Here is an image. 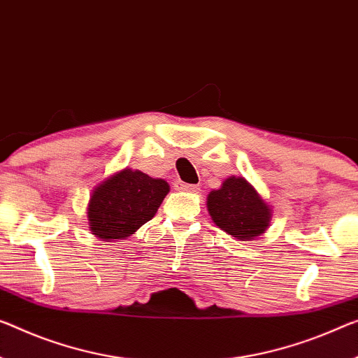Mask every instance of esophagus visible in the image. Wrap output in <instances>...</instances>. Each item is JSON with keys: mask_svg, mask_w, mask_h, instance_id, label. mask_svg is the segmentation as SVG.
Segmentation results:
<instances>
[{"mask_svg": "<svg viewBox=\"0 0 358 358\" xmlns=\"http://www.w3.org/2000/svg\"><path fill=\"white\" fill-rule=\"evenodd\" d=\"M176 189L184 190V192H194V194H198V192H200V187L198 185L187 184V182H182V180H178V182H176Z\"/></svg>", "mask_w": 358, "mask_h": 358, "instance_id": "1", "label": "esophagus"}]
</instances>
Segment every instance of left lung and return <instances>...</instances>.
Returning a JSON list of instances; mask_svg holds the SVG:
<instances>
[{"label":"left lung","mask_w":358,"mask_h":358,"mask_svg":"<svg viewBox=\"0 0 358 358\" xmlns=\"http://www.w3.org/2000/svg\"><path fill=\"white\" fill-rule=\"evenodd\" d=\"M210 216L229 235L241 241L255 240L266 232L272 210L245 178L230 176L221 189L211 190L206 201Z\"/></svg>","instance_id":"left-lung-1"}]
</instances>
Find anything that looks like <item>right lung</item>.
<instances>
[{"label": "right lung", "mask_w": 358, "mask_h": 358, "mask_svg": "<svg viewBox=\"0 0 358 358\" xmlns=\"http://www.w3.org/2000/svg\"><path fill=\"white\" fill-rule=\"evenodd\" d=\"M168 192L166 180L124 168L92 190L90 230L103 241L128 238L155 216Z\"/></svg>", "instance_id": "1"}]
</instances>
